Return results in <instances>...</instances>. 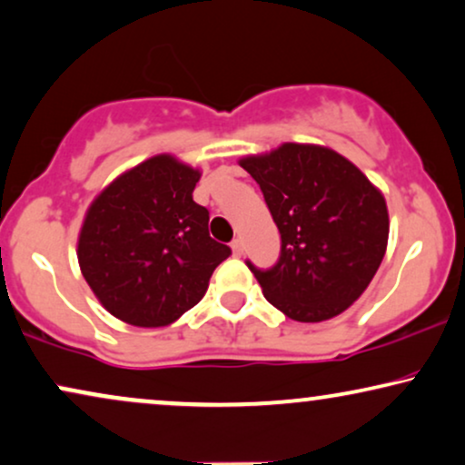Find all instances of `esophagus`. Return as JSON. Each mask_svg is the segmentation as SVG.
I'll return each mask as SVG.
<instances>
[{
    "instance_id": "1",
    "label": "esophagus",
    "mask_w": 465,
    "mask_h": 465,
    "mask_svg": "<svg viewBox=\"0 0 465 465\" xmlns=\"http://www.w3.org/2000/svg\"><path fill=\"white\" fill-rule=\"evenodd\" d=\"M231 247H232V254L234 256L243 254V241H241V239H234L232 243H231Z\"/></svg>"
}]
</instances>
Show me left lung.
I'll return each mask as SVG.
<instances>
[{
	"mask_svg": "<svg viewBox=\"0 0 465 465\" xmlns=\"http://www.w3.org/2000/svg\"><path fill=\"white\" fill-rule=\"evenodd\" d=\"M241 166L261 185L282 237L273 267L245 261L271 305L321 322L357 301L382 262L387 203L352 162L316 144L286 143Z\"/></svg>",
	"mask_w": 465,
	"mask_h": 465,
	"instance_id": "obj_1",
	"label": "left lung"
}]
</instances>
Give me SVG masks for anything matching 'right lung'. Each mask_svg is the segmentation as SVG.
<instances>
[{
  "instance_id": "1",
  "label": "right lung",
  "mask_w": 465,
  "mask_h": 465,
  "mask_svg": "<svg viewBox=\"0 0 465 465\" xmlns=\"http://www.w3.org/2000/svg\"><path fill=\"white\" fill-rule=\"evenodd\" d=\"M201 173L155 155L114 179L92 203L78 237V264L119 321L164 327L204 297L209 277L232 254L209 234L194 203Z\"/></svg>"
}]
</instances>
